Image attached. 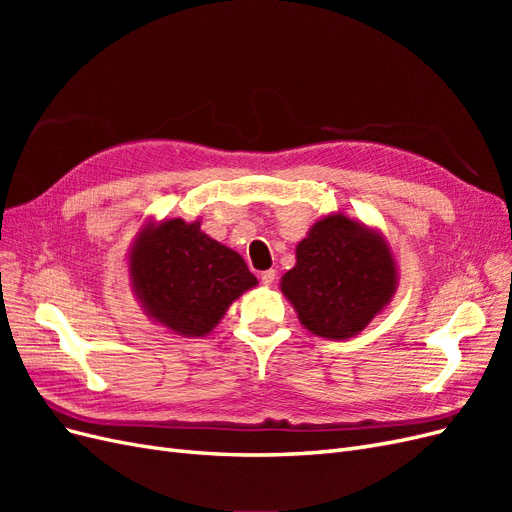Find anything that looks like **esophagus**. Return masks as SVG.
Wrapping results in <instances>:
<instances>
[{"instance_id":"34e87169","label":"esophagus","mask_w":512,"mask_h":512,"mask_svg":"<svg viewBox=\"0 0 512 512\" xmlns=\"http://www.w3.org/2000/svg\"><path fill=\"white\" fill-rule=\"evenodd\" d=\"M260 282L265 284V286H271V284L275 282V271H273V269L262 271V273H260Z\"/></svg>"}]
</instances>
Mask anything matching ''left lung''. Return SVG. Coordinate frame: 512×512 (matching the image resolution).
<instances>
[{
	"instance_id": "8db88e82",
	"label": "left lung",
	"mask_w": 512,
	"mask_h": 512,
	"mask_svg": "<svg viewBox=\"0 0 512 512\" xmlns=\"http://www.w3.org/2000/svg\"><path fill=\"white\" fill-rule=\"evenodd\" d=\"M397 282V262L382 232L337 211L299 241L297 262L280 288L309 333L348 339L393 301Z\"/></svg>"
}]
</instances>
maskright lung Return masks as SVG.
I'll return each mask as SVG.
<instances>
[{"mask_svg": "<svg viewBox=\"0 0 512 512\" xmlns=\"http://www.w3.org/2000/svg\"><path fill=\"white\" fill-rule=\"evenodd\" d=\"M128 273L145 314L181 337L209 335L232 301L258 280L241 254L200 230V220L147 222L130 247Z\"/></svg>", "mask_w": 512, "mask_h": 512, "instance_id": "right-lung-1", "label": "right lung"}]
</instances>
